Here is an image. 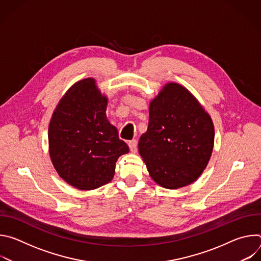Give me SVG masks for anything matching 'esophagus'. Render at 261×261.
<instances>
[{
    "label": "esophagus",
    "mask_w": 261,
    "mask_h": 261,
    "mask_svg": "<svg viewBox=\"0 0 261 261\" xmlns=\"http://www.w3.org/2000/svg\"><path fill=\"white\" fill-rule=\"evenodd\" d=\"M128 145H129V147H130V151H131V152H133V153H135V152H136V148H137V141H136L135 139L128 141Z\"/></svg>",
    "instance_id": "esophagus-1"
}]
</instances>
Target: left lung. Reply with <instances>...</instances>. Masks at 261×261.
Returning a JSON list of instances; mask_svg holds the SVG:
<instances>
[{"label": "left lung", "mask_w": 261, "mask_h": 261, "mask_svg": "<svg viewBox=\"0 0 261 261\" xmlns=\"http://www.w3.org/2000/svg\"><path fill=\"white\" fill-rule=\"evenodd\" d=\"M211 116L184 86L167 83L148 107V126L138 152L150 176L166 189L194 182L205 169L214 147Z\"/></svg>", "instance_id": "8db88e82"}]
</instances>
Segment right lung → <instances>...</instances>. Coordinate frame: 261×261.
Returning a JSON list of instances; mask_svg holds the SVG:
<instances>
[{
    "label": "right lung",
    "mask_w": 261,
    "mask_h": 261,
    "mask_svg": "<svg viewBox=\"0 0 261 261\" xmlns=\"http://www.w3.org/2000/svg\"><path fill=\"white\" fill-rule=\"evenodd\" d=\"M108 99L92 77L74 84L58 103L48 127L49 157L58 174L80 190L113 179L119 157L129 153L106 118Z\"/></svg>",
    "instance_id": "add662e5"
}]
</instances>
